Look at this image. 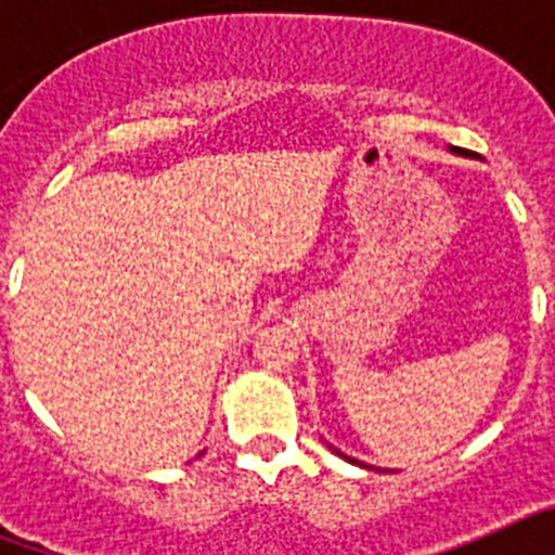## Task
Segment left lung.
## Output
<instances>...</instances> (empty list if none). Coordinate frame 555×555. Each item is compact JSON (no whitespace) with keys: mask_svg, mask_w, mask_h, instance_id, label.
I'll return each mask as SVG.
<instances>
[{"mask_svg":"<svg viewBox=\"0 0 555 555\" xmlns=\"http://www.w3.org/2000/svg\"><path fill=\"white\" fill-rule=\"evenodd\" d=\"M453 152H459V155H467V152H464V150H453ZM336 453H338V450H336ZM338 455H341V459H347V461H350V464H361V461L350 459V455H345V453H338ZM361 467H366V464H361Z\"/></svg>","mask_w":555,"mask_h":555,"instance_id":"obj_1","label":"left lung"}]
</instances>
